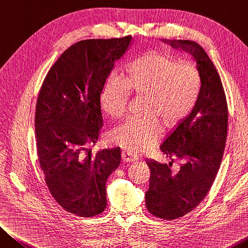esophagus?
Wrapping results in <instances>:
<instances>
[{
	"instance_id": "34e87169",
	"label": "esophagus",
	"mask_w": 248,
	"mask_h": 248,
	"mask_svg": "<svg viewBox=\"0 0 248 248\" xmlns=\"http://www.w3.org/2000/svg\"><path fill=\"white\" fill-rule=\"evenodd\" d=\"M137 159H139V157L134 155V154L126 151L122 152V160H123V162H133L136 161Z\"/></svg>"
}]
</instances>
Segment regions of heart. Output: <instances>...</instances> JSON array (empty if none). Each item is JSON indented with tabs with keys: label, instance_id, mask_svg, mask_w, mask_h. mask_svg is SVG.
<instances>
[{
	"label": "heart",
	"instance_id": "1",
	"mask_svg": "<svg viewBox=\"0 0 248 248\" xmlns=\"http://www.w3.org/2000/svg\"><path fill=\"white\" fill-rule=\"evenodd\" d=\"M203 79L197 66L181 63L172 55L148 51L127 63L122 78L109 75L101 89L99 103L111 119L126 112L131 94L144 95L141 117H129L111 132V140L133 153L151 147L166 128L181 124L200 100Z\"/></svg>",
	"mask_w": 248,
	"mask_h": 248
}]
</instances>
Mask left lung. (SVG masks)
Wrapping results in <instances>:
<instances>
[{"instance_id": "8db88e82", "label": "left lung", "mask_w": 248, "mask_h": 248, "mask_svg": "<svg viewBox=\"0 0 248 248\" xmlns=\"http://www.w3.org/2000/svg\"><path fill=\"white\" fill-rule=\"evenodd\" d=\"M197 59L203 79L200 100L189 117L160 146L169 164L146 161L151 169L146 208L154 217L176 220L197 208L208 194L224 153L229 109L217 68L200 45L192 40L170 42ZM182 162L173 170L174 162Z\"/></svg>"}]
</instances>
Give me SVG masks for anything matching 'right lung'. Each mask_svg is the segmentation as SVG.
Wrapping results in <instances>:
<instances>
[{"mask_svg":"<svg viewBox=\"0 0 248 248\" xmlns=\"http://www.w3.org/2000/svg\"><path fill=\"white\" fill-rule=\"evenodd\" d=\"M131 36L86 39L64 50L43 81L36 103L38 161L49 192L82 217L107 208V180L121 162L120 148L91 155L103 126L99 96Z\"/></svg>","mask_w":248,"mask_h":248,"instance_id":"obj_1","label":"right lung"}]
</instances>
